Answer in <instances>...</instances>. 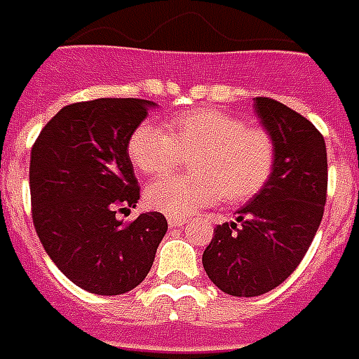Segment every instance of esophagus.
I'll return each instance as SVG.
<instances>
[{
    "label": "esophagus",
    "mask_w": 359,
    "mask_h": 359,
    "mask_svg": "<svg viewBox=\"0 0 359 359\" xmlns=\"http://www.w3.org/2000/svg\"><path fill=\"white\" fill-rule=\"evenodd\" d=\"M168 224H170V228H180V226L185 224V218H182V216H168Z\"/></svg>",
    "instance_id": "esophagus-1"
}]
</instances>
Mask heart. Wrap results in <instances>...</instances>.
<instances>
[{"instance_id":"heart-1","label":"heart","mask_w":359,"mask_h":359,"mask_svg":"<svg viewBox=\"0 0 359 359\" xmlns=\"http://www.w3.org/2000/svg\"><path fill=\"white\" fill-rule=\"evenodd\" d=\"M127 156L141 174L164 175L189 160V175L152 182L144 203L168 216H185L212 205L243 203L263 189L274 166V141L261 127L245 126L218 108H191L164 127H135Z\"/></svg>"}]
</instances>
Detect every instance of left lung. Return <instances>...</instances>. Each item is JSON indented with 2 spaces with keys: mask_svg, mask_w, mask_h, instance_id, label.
Masks as SVG:
<instances>
[{
  "mask_svg": "<svg viewBox=\"0 0 359 359\" xmlns=\"http://www.w3.org/2000/svg\"><path fill=\"white\" fill-rule=\"evenodd\" d=\"M257 118L276 149L271 177L236 222L216 226L203 253L208 278L224 294L271 292L302 263L327 201V147L315 126L273 98H253Z\"/></svg>",
  "mask_w": 359,
  "mask_h": 359,
  "instance_id": "left-lung-1",
  "label": "left lung"
}]
</instances>
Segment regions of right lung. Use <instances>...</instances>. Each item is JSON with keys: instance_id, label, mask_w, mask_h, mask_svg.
I'll use <instances>...</instances> for the list:
<instances>
[{"instance_id": "1", "label": "right lung", "mask_w": 359, "mask_h": 359, "mask_svg": "<svg viewBox=\"0 0 359 359\" xmlns=\"http://www.w3.org/2000/svg\"><path fill=\"white\" fill-rule=\"evenodd\" d=\"M156 104L98 98L53 116L30 152L32 220L46 253L73 284L119 296L144 280L168 230L160 212L123 224L137 207L139 182L127 143Z\"/></svg>"}]
</instances>
